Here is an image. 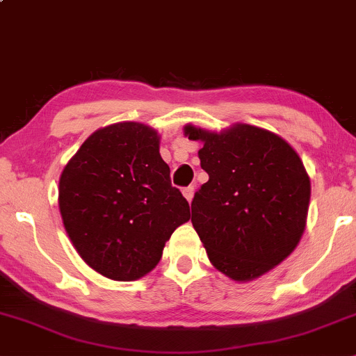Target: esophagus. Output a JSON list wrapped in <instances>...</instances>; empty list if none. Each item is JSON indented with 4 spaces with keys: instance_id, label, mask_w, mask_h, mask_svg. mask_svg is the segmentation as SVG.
<instances>
[{
    "instance_id": "obj_1",
    "label": "esophagus",
    "mask_w": 356,
    "mask_h": 356,
    "mask_svg": "<svg viewBox=\"0 0 356 356\" xmlns=\"http://www.w3.org/2000/svg\"><path fill=\"white\" fill-rule=\"evenodd\" d=\"M182 194H184V197L187 199V202H192V199H194V187H186V189L182 191Z\"/></svg>"
}]
</instances>
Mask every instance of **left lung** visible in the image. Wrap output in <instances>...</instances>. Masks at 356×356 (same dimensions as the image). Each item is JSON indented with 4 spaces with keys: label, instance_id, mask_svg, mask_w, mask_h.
I'll use <instances>...</instances> for the list:
<instances>
[{
    "label": "left lung",
    "instance_id": "obj_1",
    "mask_svg": "<svg viewBox=\"0 0 356 356\" xmlns=\"http://www.w3.org/2000/svg\"><path fill=\"white\" fill-rule=\"evenodd\" d=\"M202 142L209 174L192 201V226L218 271L238 283L257 280L295 251L306 227L312 184L283 137L249 124L220 132L184 127Z\"/></svg>",
    "mask_w": 356,
    "mask_h": 356
}]
</instances>
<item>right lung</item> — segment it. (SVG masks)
<instances>
[{
	"label": "right lung",
	"mask_w": 356,
	"mask_h": 356,
	"mask_svg": "<svg viewBox=\"0 0 356 356\" xmlns=\"http://www.w3.org/2000/svg\"><path fill=\"white\" fill-rule=\"evenodd\" d=\"M159 144L157 130L140 122L102 127L60 175L65 231L81 259L108 280L136 281L152 271L191 218Z\"/></svg>",
	"instance_id": "obj_1"
}]
</instances>
